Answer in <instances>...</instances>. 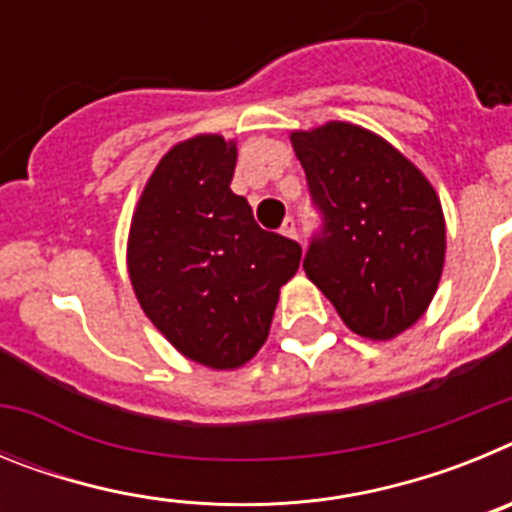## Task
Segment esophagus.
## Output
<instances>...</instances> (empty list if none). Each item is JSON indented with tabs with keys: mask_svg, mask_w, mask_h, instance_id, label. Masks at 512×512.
Returning <instances> with one entry per match:
<instances>
[{
	"mask_svg": "<svg viewBox=\"0 0 512 512\" xmlns=\"http://www.w3.org/2000/svg\"><path fill=\"white\" fill-rule=\"evenodd\" d=\"M279 233L287 235V238H295V241H297V223H295V220H292V217H287V220L282 223V230H279Z\"/></svg>",
	"mask_w": 512,
	"mask_h": 512,
	"instance_id": "esophagus-1",
	"label": "esophagus"
}]
</instances>
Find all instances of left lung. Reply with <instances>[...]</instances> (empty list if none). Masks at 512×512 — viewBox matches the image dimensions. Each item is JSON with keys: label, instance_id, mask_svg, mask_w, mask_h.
<instances>
[{"label": "left lung", "instance_id": "1", "mask_svg": "<svg viewBox=\"0 0 512 512\" xmlns=\"http://www.w3.org/2000/svg\"><path fill=\"white\" fill-rule=\"evenodd\" d=\"M323 230L302 269L348 328L390 341L418 323L446 256L441 200L395 146L351 122L289 135Z\"/></svg>", "mask_w": 512, "mask_h": 512}]
</instances>
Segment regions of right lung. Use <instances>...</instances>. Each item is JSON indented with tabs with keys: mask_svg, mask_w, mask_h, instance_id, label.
Here are the masks:
<instances>
[{
	"mask_svg": "<svg viewBox=\"0 0 512 512\" xmlns=\"http://www.w3.org/2000/svg\"><path fill=\"white\" fill-rule=\"evenodd\" d=\"M235 158L223 135L176 143L140 194L128 238L130 282L148 320L212 369L256 356L302 259L300 243L261 230L246 197L233 194Z\"/></svg>",
	"mask_w": 512,
	"mask_h": 512,
	"instance_id": "add662e5",
	"label": "right lung"
}]
</instances>
